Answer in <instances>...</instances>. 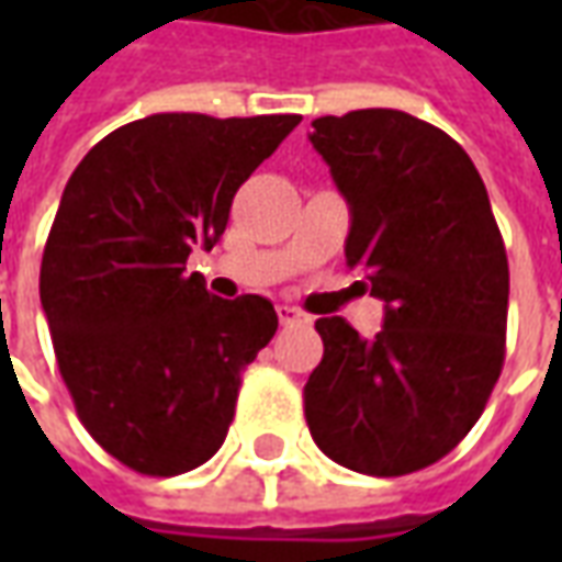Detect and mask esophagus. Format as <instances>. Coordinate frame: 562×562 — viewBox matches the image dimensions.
<instances>
[{"label": "esophagus", "instance_id": "esophagus-1", "mask_svg": "<svg viewBox=\"0 0 562 562\" xmlns=\"http://www.w3.org/2000/svg\"><path fill=\"white\" fill-rule=\"evenodd\" d=\"M277 316H280L282 325H306V322H310V316L301 313V310H294V306H280Z\"/></svg>", "mask_w": 562, "mask_h": 562}]
</instances>
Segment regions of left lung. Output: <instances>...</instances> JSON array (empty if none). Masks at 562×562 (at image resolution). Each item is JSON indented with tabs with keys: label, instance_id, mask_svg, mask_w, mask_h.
I'll list each match as a JSON object with an SVG mask.
<instances>
[{
	"label": "left lung",
	"instance_id": "8db88e82",
	"mask_svg": "<svg viewBox=\"0 0 562 562\" xmlns=\"http://www.w3.org/2000/svg\"><path fill=\"white\" fill-rule=\"evenodd\" d=\"M310 144L349 204L346 265L385 301L370 340L340 316L316 322L310 434L346 470H424L470 434L506 358L508 258L487 189L458 140L391 108L318 116Z\"/></svg>",
	"mask_w": 562,
	"mask_h": 562
}]
</instances>
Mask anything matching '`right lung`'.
<instances>
[{
    "label": "right lung",
    "instance_id": "right-lung-1",
    "mask_svg": "<svg viewBox=\"0 0 562 562\" xmlns=\"http://www.w3.org/2000/svg\"><path fill=\"white\" fill-rule=\"evenodd\" d=\"M297 114H153L68 177L42 258L44 316L80 422L128 470L180 475L225 442L240 373L277 334L268 297L222 301L186 273L234 192Z\"/></svg>",
    "mask_w": 562,
    "mask_h": 562
}]
</instances>
